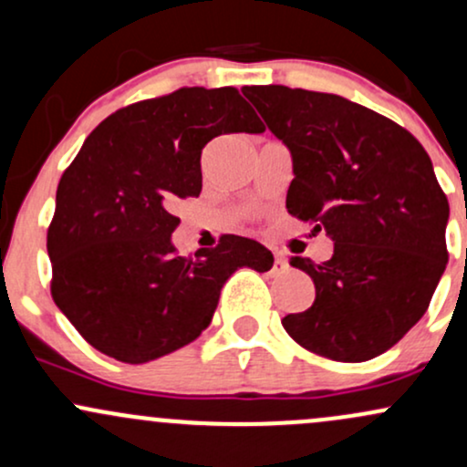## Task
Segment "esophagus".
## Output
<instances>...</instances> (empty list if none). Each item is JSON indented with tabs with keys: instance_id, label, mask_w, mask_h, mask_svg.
Listing matches in <instances>:
<instances>
[{
	"instance_id": "esophagus-1",
	"label": "esophagus",
	"mask_w": 467,
	"mask_h": 467,
	"mask_svg": "<svg viewBox=\"0 0 467 467\" xmlns=\"http://www.w3.org/2000/svg\"><path fill=\"white\" fill-rule=\"evenodd\" d=\"M287 270H289L287 261L283 259L281 254H275V264H272V272H275V275H285Z\"/></svg>"
}]
</instances>
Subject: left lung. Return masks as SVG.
Returning a JSON list of instances; mask_svg holds the SVG:
<instances>
[{
    "label": "left lung",
    "instance_id": "obj_1",
    "mask_svg": "<svg viewBox=\"0 0 467 467\" xmlns=\"http://www.w3.org/2000/svg\"><path fill=\"white\" fill-rule=\"evenodd\" d=\"M294 158L287 213L334 239L325 264L292 256L316 298L281 320L303 349L364 362L426 314L448 264V197L423 147L390 118L336 94L244 88Z\"/></svg>",
    "mask_w": 467,
    "mask_h": 467
}]
</instances>
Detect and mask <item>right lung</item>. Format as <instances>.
Wrapping results in <instances>:
<instances>
[{"label": "right lung", "mask_w": 467, "mask_h": 467, "mask_svg": "<svg viewBox=\"0 0 467 467\" xmlns=\"http://www.w3.org/2000/svg\"><path fill=\"white\" fill-rule=\"evenodd\" d=\"M237 88H180L107 116L63 171L47 226L50 292L94 349L127 364L189 345L211 325L237 267L267 272L272 252L223 234L180 256L175 208L202 192V149L222 133H261Z\"/></svg>", "instance_id": "add662e5"}]
</instances>
